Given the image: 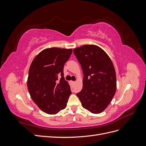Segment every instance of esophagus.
Masks as SVG:
<instances>
[{
    "mask_svg": "<svg viewBox=\"0 0 146 146\" xmlns=\"http://www.w3.org/2000/svg\"><path fill=\"white\" fill-rule=\"evenodd\" d=\"M75 83H76V82H74V81H70V83H71L72 85H74V84H75Z\"/></svg>",
    "mask_w": 146,
    "mask_h": 146,
    "instance_id": "obj_1",
    "label": "esophagus"
}]
</instances>
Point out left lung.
Instances as JSON below:
<instances>
[{
  "instance_id": "obj_1",
  "label": "left lung",
  "mask_w": 146,
  "mask_h": 146,
  "mask_svg": "<svg viewBox=\"0 0 146 146\" xmlns=\"http://www.w3.org/2000/svg\"><path fill=\"white\" fill-rule=\"evenodd\" d=\"M81 64L83 88L77 94L82 105L94 114L103 112L116 91V76L113 63L102 48L85 44L73 49Z\"/></svg>"
}]
</instances>
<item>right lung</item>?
I'll return each instance as SVG.
<instances>
[{"label": "right lung", "mask_w": 146, "mask_h": 146, "mask_svg": "<svg viewBox=\"0 0 146 146\" xmlns=\"http://www.w3.org/2000/svg\"><path fill=\"white\" fill-rule=\"evenodd\" d=\"M72 52V48H47L31 63L28 90L33 101L47 114H55L67 106L71 91L64 80L63 68Z\"/></svg>", "instance_id": "add662e5"}]
</instances>
